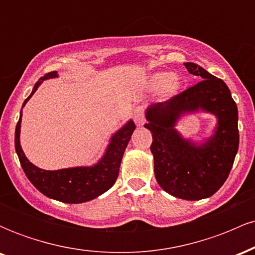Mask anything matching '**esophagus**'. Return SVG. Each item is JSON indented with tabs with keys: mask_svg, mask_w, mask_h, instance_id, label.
Returning <instances> with one entry per match:
<instances>
[{
	"mask_svg": "<svg viewBox=\"0 0 255 255\" xmlns=\"http://www.w3.org/2000/svg\"><path fill=\"white\" fill-rule=\"evenodd\" d=\"M133 119H134V122H135L136 126H142L144 124V111L140 107H137L135 110H134V114H133Z\"/></svg>",
	"mask_w": 255,
	"mask_h": 255,
	"instance_id": "1",
	"label": "esophagus"
}]
</instances>
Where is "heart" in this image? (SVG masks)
Returning a JSON list of instances; mask_svg holds the SVG:
<instances>
[{"label": "heart", "instance_id": "1", "mask_svg": "<svg viewBox=\"0 0 255 255\" xmlns=\"http://www.w3.org/2000/svg\"><path fill=\"white\" fill-rule=\"evenodd\" d=\"M181 86H182V81L180 77L168 72L156 73L148 80V87L153 91L162 89L163 96L166 98L176 96L180 92Z\"/></svg>", "mask_w": 255, "mask_h": 255}]
</instances>
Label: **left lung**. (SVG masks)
<instances>
[{
	"label": "left lung",
	"mask_w": 255,
	"mask_h": 255,
	"mask_svg": "<svg viewBox=\"0 0 255 255\" xmlns=\"http://www.w3.org/2000/svg\"><path fill=\"white\" fill-rule=\"evenodd\" d=\"M203 80L163 103L146 109L145 128L151 130L154 176L166 193L184 200L210 198L223 186L239 150V114L229 87L203 67L184 63ZM212 113L218 125L203 143L183 138L174 128L186 113Z\"/></svg>",
	"instance_id": "obj_1"
}]
</instances>
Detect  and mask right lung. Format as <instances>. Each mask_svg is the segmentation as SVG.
Masks as SVG:
<instances>
[{
    "mask_svg": "<svg viewBox=\"0 0 255 255\" xmlns=\"http://www.w3.org/2000/svg\"><path fill=\"white\" fill-rule=\"evenodd\" d=\"M57 77V72H51L40 78L34 85L31 95L25 99L22 108L44 80ZM21 118L22 110L20 111V119L15 128V151L26 176L45 197L67 204L86 203L102 195L114 186L119 176L122 156L135 129V125L129 120L124 127L114 133L103 157L95 165L44 170L32 164L22 151L20 145Z\"/></svg>",
    "mask_w": 255,
    "mask_h": 255,
    "instance_id": "add662e5",
    "label": "right lung"
}]
</instances>
